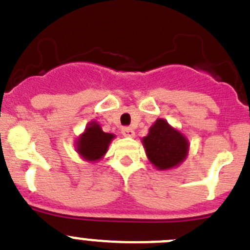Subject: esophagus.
<instances>
[{
  "mask_svg": "<svg viewBox=\"0 0 250 250\" xmlns=\"http://www.w3.org/2000/svg\"><path fill=\"white\" fill-rule=\"evenodd\" d=\"M121 134L124 135V136H127V137H132L135 135V131L131 129V127L129 126H124L123 129H121Z\"/></svg>",
  "mask_w": 250,
  "mask_h": 250,
  "instance_id": "1",
  "label": "esophagus"
}]
</instances>
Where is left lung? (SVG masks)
Returning <instances> with one entry per match:
<instances>
[{"mask_svg": "<svg viewBox=\"0 0 250 250\" xmlns=\"http://www.w3.org/2000/svg\"><path fill=\"white\" fill-rule=\"evenodd\" d=\"M146 155L159 170H167L185 160L188 143L182 134L176 131L164 119H157L143 139Z\"/></svg>", "mask_w": 250, "mask_h": 250, "instance_id": "left-lung-1", "label": "left lung"}]
</instances>
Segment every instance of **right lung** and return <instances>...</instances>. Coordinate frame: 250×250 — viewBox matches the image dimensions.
<instances>
[{
  "mask_svg": "<svg viewBox=\"0 0 250 250\" xmlns=\"http://www.w3.org/2000/svg\"><path fill=\"white\" fill-rule=\"evenodd\" d=\"M114 135L104 132L97 123H89L85 132L78 140V151L84 159L89 161H95L106 152L110 141Z\"/></svg>",
  "mask_w": 250,
  "mask_h": 250,
  "instance_id": "right-lung-1",
  "label": "right lung"
}]
</instances>
